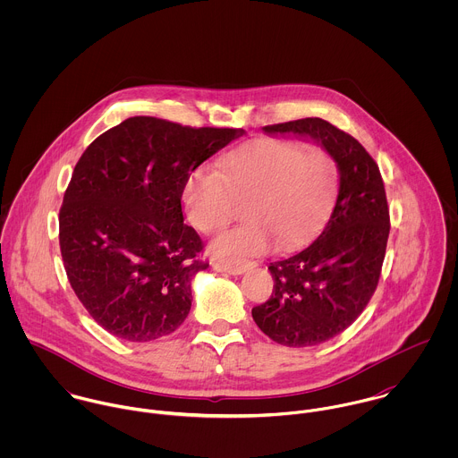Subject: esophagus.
<instances>
[{
  "label": "esophagus",
  "mask_w": 458,
  "mask_h": 458,
  "mask_svg": "<svg viewBox=\"0 0 458 458\" xmlns=\"http://www.w3.org/2000/svg\"><path fill=\"white\" fill-rule=\"evenodd\" d=\"M250 262L247 261H233V259H224V261L215 262V267L218 271H225V273H231V275H242L249 269Z\"/></svg>",
  "instance_id": "34e87169"
}]
</instances>
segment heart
<instances>
[{"label":"heart","instance_id":"heart-1","mask_svg":"<svg viewBox=\"0 0 458 458\" xmlns=\"http://www.w3.org/2000/svg\"><path fill=\"white\" fill-rule=\"evenodd\" d=\"M220 171L202 164L185 183L183 202L191 224L213 233L234 215V199H247L245 224L218 233L209 250L227 259L261 254L275 242L291 249L327 222L338 189V167L321 146L259 140L225 155Z\"/></svg>","mask_w":458,"mask_h":458}]
</instances>
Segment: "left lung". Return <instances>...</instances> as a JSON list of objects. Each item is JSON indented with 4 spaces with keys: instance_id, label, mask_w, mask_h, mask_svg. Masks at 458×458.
Wrapping results in <instances>:
<instances>
[{
    "instance_id": "obj_1",
    "label": "left lung",
    "mask_w": 458,
    "mask_h": 458,
    "mask_svg": "<svg viewBox=\"0 0 458 458\" xmlns=\"http://www.w3.org/2000/svg\"><path fill=\"white\" fill-rule=\"evenodd\" d=\"M262 131L310 139L338 167V196L327 227L307 249L269 262L271 298L252 309L256 325L276 344L318 345L351 327L377 287L390 234L385 183L367 149L321 118Z\"/></svg>"
}]
</instances>
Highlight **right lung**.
<instances>
[{
    "instance_id": "right-lung-1",
    "label": "right lung",
    "mask_w": 458,
    "mask_h": 458,
    "mask_svg": "<svg viewBox=\"0 0 458 458\" xmlns=\"http://www.w3.org/2000/svg\"><path fill=\"white\" fill-rule=\"evenodd\" d=\"M242 135L133 116L86 148L60 209V249L73 293L106 331L149 342L187 319L192 280L209 264L183 224L185 183Z\"/></svg>"
}]
</instances>
